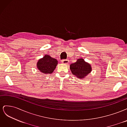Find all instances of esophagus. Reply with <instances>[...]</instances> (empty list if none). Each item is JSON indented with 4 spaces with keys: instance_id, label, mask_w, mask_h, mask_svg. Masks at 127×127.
<instances>
[{
    "instance_id": "1",
    "label": "esophagus",
    "mask_w": 127,
    "mask_h": 127,
    "mask_svg": "<svg viewBox=\"0 0 127 127\" xmlns=\"http://www.w3.org/2000/svg\"><path fill=\"white\" fill-rule=\"evenodd\" d=\"M61 63H62L64 64H68L69 63V61L68 60L64 59V60H62V61H61Z\"/></svg>"
}]
</instances>
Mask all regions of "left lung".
Wrapping results in <instances>:
<instances>
[{"mask_svg": "<svg viewBox=\"0 0 127 127\" xmlns=\"http://www.w3.org/2000/svg\"><path fill=\"white\" fill-rule=\"evenodd\" d=\"M70 69L72 74L76 77L84 79L91 73L92 68L90 64L86 62L83 58H79L70 65Z\"/></svg>", "mask_w": 127, "mask_h": 127, "instance_id": "left-lung-1", "label": "left lung"}]
</instances>
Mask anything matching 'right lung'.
<instances>
[{"instance_id": "add662e5", "label": "right lung", "mask_w": 127, "mask_h": 127, "mask_svg": "<svg viewBox=\"0 0 127 127\" xmlns=\"http://www.w3.org/2000/svg\"><path fill=\"white\" fill-rule=\"evenodd\" d=\"M58 64L57 59L53 58L49 55H45L42 58L37 61L36 67L43 74H51Z\"/></svg>"}]
</instances>
